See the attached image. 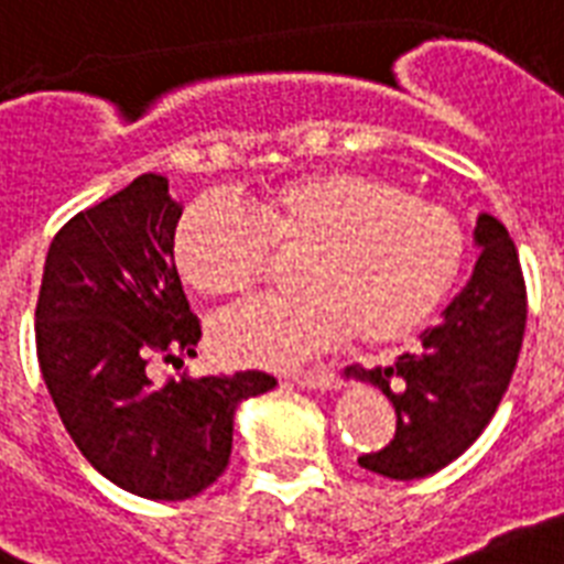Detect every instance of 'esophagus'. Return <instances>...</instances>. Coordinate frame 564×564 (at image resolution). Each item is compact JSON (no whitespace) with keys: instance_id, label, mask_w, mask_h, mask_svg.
Returning <instances> with one entry per match:
<instances>
[{"instance_id":"obj_1","label":"esophagus","mask_w":564,"mask_h":564,"mask_svg":"<svg viewBox=\"0 0 564 564\" xmlns=\"http://www.w3.org/2000/svg\"><path fill=\"white\" fill-rule=\"evenodd\" d=\"M292 382L301 388H338V377L333 368H306L292 373Z\"/></svg>"}]
</instances>
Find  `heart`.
<instances>
[{
  "label": "heart",
  "mask_w": 564,
  "mask_h": 564,
  "mask_svg": "<svg viewBox=\"0 0 564 564\" xmlns=\"http://www.w3.org/2000/svg\"><path fill=\"white\" fill-rule=\"evenodd\" d=\"M466 237L448 208L397 182L354 171L272 187L246 210L199 199L173 240L178 274L208 297L246 295L274 254H297L295 297H260L214 324V345L240 365H292L350 336L386 345L443 304Z\"/></svg>",
  "instance_id": "heart-1"
}]
</instances>
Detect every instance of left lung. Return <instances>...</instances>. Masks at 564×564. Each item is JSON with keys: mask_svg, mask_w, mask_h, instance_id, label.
I'll return each mask as SVG.
<instances>
[{"mask_svg": "<svg viewBox=\"0 0 564 564\" xmlns=\"http://www.w3.org/2000/svg\"><path fill=\"white\" fill-rule=\"evenodd\" d=\"M478 263L464 292L409 354L347 373L377 386L397 411V432L361 469L393 480L425 478L473 446L496 414L519 361L528 286L507 228L489 214L475 226Z\"/></svg>", "mask_w": 564, "mask_h": 564, "instance_id": "left-lung-1", "label": "left lung"}]
</instances>
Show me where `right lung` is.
<instances>
[{
	"instance_id": "right-lung-1",
	"label": "right lung",
	"mask_w": 564,
	"mask_h": 564,
	"mask_svg": "<svg viewBox=\"0 0 564 564\" xmlns=\"http://www.w3.org/2000/svg\"><path fill=\"white\" fill-rule=\"evenodd\" d=\"M178 217L167 178L144 173L59 228L36 295V359L66 432L104 478L153 501L194 498L226 473L237 402L278 382L150 379L203 336L173 260Z\"/></svg>"
}]
</instances>
